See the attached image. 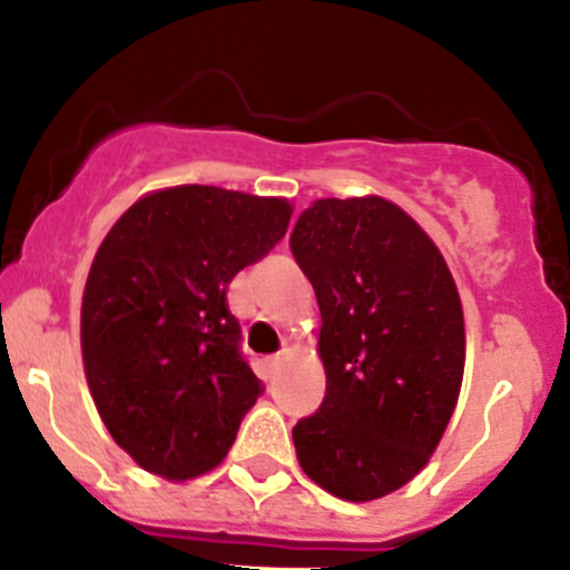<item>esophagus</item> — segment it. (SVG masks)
Segmentation results:
<instances>
[{
    "instance_id": "34e87169",
    "label": "esophagus",
    "mask_w": 570,
    "mask_h": 570,
    "mask_svg": "<svg viewBox=\"0 0 570 570\" xmlns=\"http://www.w3.org/2000/svg\"><path fill=\"white\" fill-rule=\"evenodd\" d=\"M281 364H284V353H275V355H267V358H264V370H267L269 375H275V372L281 370Z\"/></svg>"
}]
</instances>
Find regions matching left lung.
<instances>
[{
	"mask_svg": "<svg viewBox=\"0 0 570 570\" xmlns=\"http://www.w3.org/2000/svg\"><path fill=\"white\" fill-rule=\"evenodd\" d=\"M292 253L312 281L327 389L292 430L308 480L347 502L411 482L458 405L465 325L439 245L381 198H320L297 217Z\"/></svg>",
	"mask_w": 570,
	"mask_h": 570,
	"instance_id": "obj_1",
	"label": "left lung"
}]
</instances>
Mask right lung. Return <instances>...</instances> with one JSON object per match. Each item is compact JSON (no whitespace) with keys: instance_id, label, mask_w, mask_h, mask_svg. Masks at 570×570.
I'll return each mask as SVG.
<instances>
[{"instance_id":"obj_1","label":"right lung","mask_w":570,"mask_h":570,"mask_svg":"<svg viewBox=\"0 0 570 570\" xmlns=\"http://www.w3.org/2000/svg\"><path fill=\"white\" fill-rule=\"evenodd\" d=\"M286 198L178 184L137 198L96 250L82 295V364L115 444L184 482L228 455L262 381L239 355L234 275L286 234Z\"/></svg>"}]
</instances>
